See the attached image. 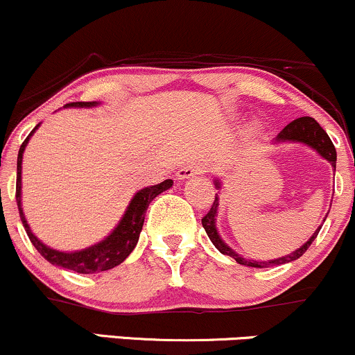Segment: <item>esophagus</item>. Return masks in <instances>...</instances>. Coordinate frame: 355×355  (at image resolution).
Listing matches in <instances>:
<instances>
[{"label": "esophagus", "mask_w": 355, "mask_h": 355, "mask_svg": "<svg viewBox=\"0 0 355 355\" xmlns=\"http://www.w3.org/2000/svg\"><path fill=\"white\" fill-rule=\"evenodd\" d=\"M206 169L207 166L204 164V162H187V164H184L178 171L176 176L178 179H187V178H193V176H198V174L206 173Z\"/></svg>", "instance_id": "34e87169"}]
</instances>
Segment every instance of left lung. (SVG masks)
<instances>
[{"label": "left lung", "mask_w": 355, "mask_h": 355, "mask_svg": "<svg viewBox=\"0 0 355 355\" xmlns=\"http://www.w3.org/2000/svg\"><path fill=\"white\" fill-rule=\"evenodd\" d=\"M277 141H299V143H304V144L311 146V148H314L315 151L320 154V156L326 157V159L331 162V164L336 168L337 154H336L334 144H332L331 137L327 136V132L324 131L322 128H320V124L314 118H309V116H304V118L294 119L293 123L287 124V126L282 129L281 132H279ZM216 186L219 187V181H216ZM218 206H219L218 194H216L214 202H212L211 209L207 211V214L201 219L202 220V227L206 229V232H207V236H209L211 243L219 249V252L226 254V256L234 257V259L239 262V264L251 266V268H270V266L286 264V262L299 259V257H301L302 254L306 252L307 249H309V245L312 244V241H314L315 237H318L319 231H320V227H319L318 231H315L314 234H312L311 239L307 241V243L304 244L301 249H297V251H294L293 254H289V256L279 257V259H274V261H269V262L268 261H266V262L248 261V259H244V257H241L239 254H236L234 251H232V249L229 248V245L224 244L223 239H220L219 234H218V231H216V211H218Z\"/></svg>", "instance_id": "1"}]
</instances>
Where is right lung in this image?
<instances>
[{
	"instance_id": "right-lung-1",
	"label": "right lung",
	"mask_w": 355,
	"mask_h": 355,
	"mask_svg": "<svg viewBox=\"0 0 355 355\" xmlns=\"http://www.w3.org/2000/svg\"><path fill=\"white\" fill-rule=\"evenodd\" d=\"M98 104L96 101L89 103H69L66 106H74V107H89ZM37 129V126L29 132V136L23 141L21 144L19 153H18V168H16V202H18L19 209V218L23 220L24 231L31 241L33 245L36 248V251L44 257L46 261L51 262L54 266H60V268L74 270V272L79 274H94L101 272V270H107L116 268V266L121 264L129 254L132 252V249L136 248L137 239H139V232L143 229L144 224V212L148 211L149 202L156 198L157 194H161L162 191L169 189L173 186V181L171 179H166V181L159 182V184L144 187L139 193H136L135 198L129 202V207L126 214L123 216L118 227L111 232L106 239L98 243L96 245H91V248L83 249V251L78 252H60L54 251V249L44 245L41 241L36 239V236L33 234L31 229H29L26 219H24L23 209H21V161H23V153L24 148H26L29 137L33 136Z\"/></svg>"
}]
</instances>
